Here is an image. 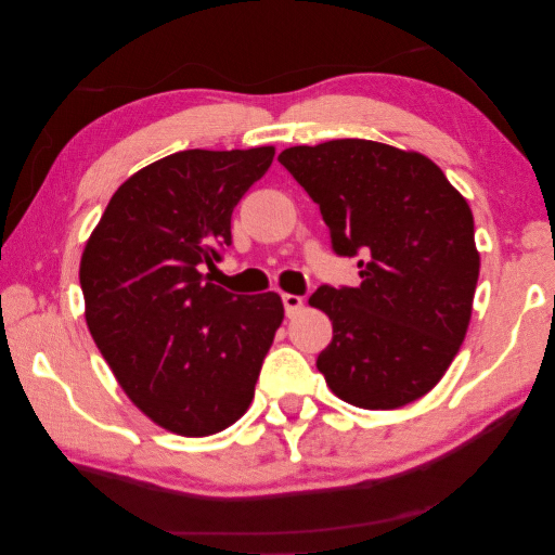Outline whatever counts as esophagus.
<instances>
[{"label":"esophagus","mask_w":555,"mask_h":555,"mask_svg":"<svg viewBox=\"0 0 555 555\" xmlns=\"http://www.w3.org/2000/svg\"><path fill=\"white\" fill-rule=\"evenodd\" d=\"M283 305H285V314L287 317H295L299 309L305 307V299L299 295H283Z\"/></svg>","instance_id":"34e87169"}]
</instances>
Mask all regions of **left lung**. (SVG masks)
Segmentation results:
<instances>
[{
  "label": "left lung",
  "mask_w": 555,
  "mask_h": 555,
  "mask_svg": "<svg viewBox=\"0 0 555 555\" xmlns=\"http://www.w3.org/2000/svg\"><path fill=\"white\" fill-rule=\"evenodd\" d=\"M278 160L319 204L338 256H363L361 285L309 297L334 326L319 373L363 410L420 400L470 324L480 253L468 202L426 155L377 141L295 145Z\"/></svg>",
  "instance_id": "obj_1"
}]
</instances>
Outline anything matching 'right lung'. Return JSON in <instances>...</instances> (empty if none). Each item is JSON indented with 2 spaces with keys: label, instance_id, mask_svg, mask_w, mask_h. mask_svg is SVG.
I'll list each match as a JSON object with an SVG mask.
<instances>
[{
  "label": "right lung",
  "instance_id": "add662e5",
  "mask_svg": "<svg viewBox=\"0 0 555 555\" xmlns=\"http://www.w3.org/2000/svg\"><path fill=\"white\" fill-rule=\"evenodd\" d=\"M272 155V145L165 155L114 192L85 246L87 328L129 400L172 434L238 422L283 324L280 295H231L204 272Z\"/></svg>",
  "mask_w": 555,
  "mask_h": 555
}]
</instances>
